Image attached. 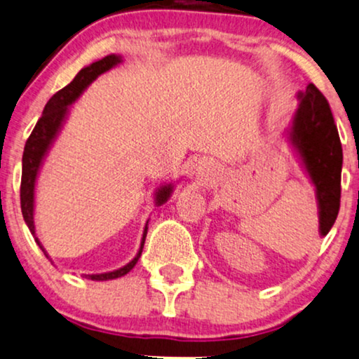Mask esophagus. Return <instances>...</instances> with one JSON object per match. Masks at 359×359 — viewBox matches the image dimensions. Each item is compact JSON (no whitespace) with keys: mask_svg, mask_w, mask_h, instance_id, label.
Wrapping results in <instances>:
<instances>
[{"mask_svg":"<svg viewBox=\"0 0 359 359\" xmlns=\"http://www.w3.org/2000/svg\"><path fill=\"white\" fill-rule=\"evenodd\" d=\"M212 169L210 165L205 164V162H198V167H197V175L198 177H207L208 174H210Z\"/></svg>","mask_w":359,"mask_h":359,"instance_id":"34e87169","label":"esophagus"}]
</instances>
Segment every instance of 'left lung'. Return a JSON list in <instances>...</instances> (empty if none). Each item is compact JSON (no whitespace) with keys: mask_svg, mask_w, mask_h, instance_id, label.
<instances>
[{"mask_svg":"<svg viewBox=\"0 0 359 359\" xmlns=\"http://www.w3.org/2000/svg\"><path fill=\"white\" fill-rule=\"evenodd\" d=\"M297 99L298 109L283 135L315 189L320 237H325L339 210L343 149L330 104L315 84L298 90Z\"/></svg>","mask_w":359,"mask_h":359,"instance_id":"obj_1","label":"left lung"}]
</instances>
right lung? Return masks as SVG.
I'll list each match as a JSON object with an SVG mask.
<instances>
[{"instance_id": "right-lung-1", "label": "right lung", "mask_w": 359, "mask_h": 359, "mask_svg": "<svg viewBox=\"0 0 359 359\" xmlns=\"http://www.w3.org/2000/svg\"><path fill=\"white\" fill-rule=\"evenodd\" d=\"M124 61L121 54H107L99 61L90 62L89 66H84L76 78L71 81L69 84L65 86L61 90H57L54 96L49 99L46 106H44L43 116L38 121V124L34 126L33 133H31L29 139L26 140L25 152H22V174H21V212L22 219H25L26 225H28L29 232L33 233L36 243L39 245V248L43 250L44 255L49 262L53 263V258L48 255L46 248L43 247V243L39 242V238L36 237V225H34V195H36V182H38V175L41 172V167H43L44 161H46L49 151H51L54 140L57 139L59 133L65 127L67 116H69V107L81 97V94L84 93L86 89L89 88L90 84L96 81L99 76L104 74V72L111 71L112 67ZM177 182H167L158 185L156 194H154V203L156 207L164 205V203L169 201L172 192H174ZM151 220V219H149ZM149 220L146 222V226H144L142 232V240H140V247L135 257L129 263H126L121 269L106 271V273H93L86 275V278L96 280V281H106V280H114L121 278L129 273L130 270L134 269L135 263H137L140 253H142L144 243H146L147 237V229H149Z\"/></svg>"}]
</instances>
